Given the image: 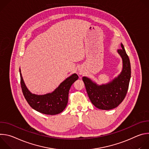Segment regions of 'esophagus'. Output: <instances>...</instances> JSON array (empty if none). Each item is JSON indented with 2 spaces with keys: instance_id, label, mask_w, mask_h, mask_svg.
Instances as JSON below:
<instances>
[{
  "instance_id": "esophagus-1",
  "label": "esophagus",
  "mask_w": 149,
  "mask_h": 149,
  "mask_svg": "<svg viewBox=\"0 0 149 149\" xmlns=\"http://www.w3.org/2000/svg\"><path fill=\"white\" fill-rule=\"evenodd\" d=\"M79 74H82V73H81V72H79Z\"/></svg>"
}]
</instances>
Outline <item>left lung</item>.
<instances>
[{"mask_svg": "<svg viewBox=\"0 0 149 149\" xmlns=\"http://www.w3.org/2000/svg\"><path fill=\"white\" fill-rule=\"evenodd\" d=\"M121 47L118 52L123 58V68L117 78L107 85L100 86L87 77L82 78L90 101L99 109L108 110L117 107L123 101L128 91L131 66L129 58L122 44Z\"/></svg>", "mask_w": 149, "mask_h": 149, "instance_id": "left-lung-1", "label": "left lung"}]
</instances>
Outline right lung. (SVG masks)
<instances>
[{"mask_svg": "<svg viewBox=\"0 0 149 149\" xmlns=\"http://www.w3.org/2000/svg\"><path fill=\"white\" fill-rule=\"evenodd\" d=\"M20 85L23 94L31 107L38 112L48 115H55L61 113L66 107L68 100V93L72 84L78 79L74 74L63 81L52 93L43 95L32 94L26 88L19 70Z\"/></svg>", "mask_w": 149, "mask_h": 149, "instance_id": "right-lung-1", "label": "right lung"}]
</instances>
